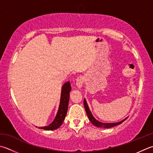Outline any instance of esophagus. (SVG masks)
<instances>
[{
  "mask_svg": "<svg viewBox=\"0 0 153 153\" xmlns=\"http://www.w3.org/2000/svg\"><path fill=\"white\" fill-rule=\"evenodd\" d=\"M83 82H84V79L83 76H78L76 79V85L79 88H81L82 87Z\"/></svg>",
  "mask_w": 153,
  "mask_h": 153,
  "instance_id": "1",
  "label": "esophagus"
}]
</instances>
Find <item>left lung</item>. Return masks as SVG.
Listing matches in <instances>:
<instances>
[{
	"label": "left lung",
	"instance_id": "8db88e82",
	"mask_svg": "<svg viewBox=\"0 0 153 153\" xmlns=\"http://www.w3.org/2000/svg\"><path fill=\"white\" fill-rule=\"evenodd\" d=\"M83 105H84L85 111H86L87 115H88V118L89 119V121L91 122V123L93 125H94L95 126H96V127H104V128H111V127H115V126H116V125H118L119 124L122 123L124 121H125V119H124V120H123L120 122L114 123H101V122H100V121H98L97 120H96V119L94 118V117L92 115L90 111V110H89V109L88 105V104H87V102H86L85 99H84V100H83Z\"/></svg>",
	"mask_w": 153,
	"mask_h": 153
}]
</instances>
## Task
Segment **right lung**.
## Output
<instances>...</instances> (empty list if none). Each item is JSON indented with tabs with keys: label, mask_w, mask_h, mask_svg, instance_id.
Returning a JSON list of instances; mask_svg holds the SVG:
<instances>
[{
	"label": "right lung",
	"mask_w": 153,
	"mask_h": 153,
	"mask_svg": "<svg viewBox=\"0 0 153 153\" xmlns=\"http://www.w3.org/2000/svg\"><path fill=\"white\" fill-rule=\"evenodd\" d=\"M71 85L70 82H68L63 85L62 89L60 103H59V109L58 113L56 116V118L52 123L46 127H40L42 129L44 130H55L61 126L62 123L64 122V119L66 115L69 99H70V92L71 91Z\"/></svg>",
	"instance_id": "add662e5"
}]
</instances>
